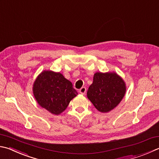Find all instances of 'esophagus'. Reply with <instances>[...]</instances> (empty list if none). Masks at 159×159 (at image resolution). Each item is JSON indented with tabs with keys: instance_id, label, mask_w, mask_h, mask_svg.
I'll list each match as a JSON object with an SVG mask.
<instances>
[{
	"instance_id": "1",
	"label": "esophagus",
	"mask_w": 159,
	"mask_h": 159,
	"mask_svg": "<svg viewBox=\"0 0 159 159\" xmlns=\"http://www.w3.org/2000/svg\"><path fill=\"white\" fill-rule=\"evenodd\" d=\"M85 92H86V88L85 87H83V88H81L79 89V92L81 94H85Z\"/></svg>"
}]
</instances>
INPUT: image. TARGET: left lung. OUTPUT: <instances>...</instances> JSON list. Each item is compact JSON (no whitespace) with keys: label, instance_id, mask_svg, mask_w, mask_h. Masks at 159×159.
I'll list each match as a JSON object with an SVG mask.
<instances>
[{"label":"left lung","instance_id":"obj_1","mask_svg":"<svg viewBox=\"0 0 159 159\" xmlns=\"http://www.w3.org/2000/svg\"><path fill=\"white\" fill-rule=\"evenodd\" d=\"M126 91L125 80L116 72H96L93 83L88 88L87 97L98 111L104 113L117 106Z\"/></svg>","mask_w":159,"mask_h":159}]
</instances>
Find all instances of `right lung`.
Segmentation results:
<instances>
[{
    "mask_svg": "<svg viewBox=\"0 0 159 159\" xmlns=\"http://www.w3.org/2000/svg\"><path fill=\"white\" fill-rule=\"evenodd\" d=\"M33 92L38 104L56 115L65 111L78 94L71 81L60 72L51 70L43 71L37 76L33 83Z\"/></svg>",
    "mask_w": 159,
    "mask_h": 159,
    "instance_id": "1",
    "label": "right lung"
}]
</instances>
